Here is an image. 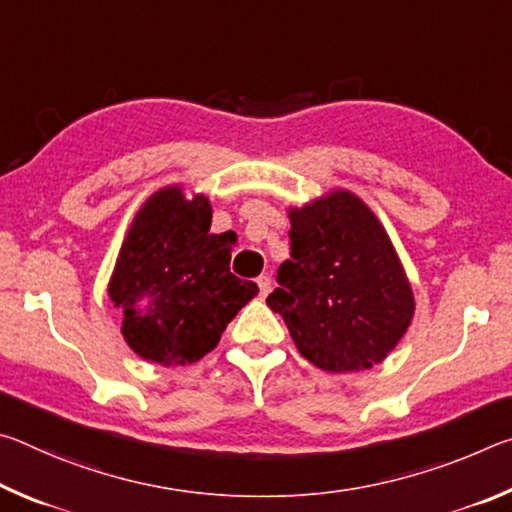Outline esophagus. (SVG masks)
<instances>
[{"mask_svg":"<svg viewBox=\"0 0 512 512\" xmlns=\"http://www.w3.org/2000/svg\"><path fill=\"white\" fill-rule=\"evenodd\" d=\"M257 287H259V296L266 298L271 293V277L268 275H259L257 277Z\"/></svg>","mask_w":512,"mask_h":512,"instance_id":"1","label":"esophagus"}]
</instances>
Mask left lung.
Here are the masks:
<instances>
[{
	"mask_svg": "<svg viewBox=\"0 0 512 512\" xmlns=\"http://www.w3.org/2000/svg\"><path fill=\"white\" fill-rule=\"evenodd\" d=\"M291 259L266 305L298 352L327 372L368 370L411 325L415 300L384 225L348 189L289 210Z\"/></svg>",
	"mask_w": 512,
	"mask_h": 512,
	"instance_id": "obj_1",
	"label": "left lung"
}]
</instances>
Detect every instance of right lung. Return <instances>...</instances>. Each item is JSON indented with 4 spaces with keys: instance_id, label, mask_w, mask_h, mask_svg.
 <instances>
[{
    "instance_id": "obj_1",
    "label": "right lung",
    "mask_w": 512,
    "mask_h": 512,
    "mask_svg": "<svg viewBox=\"0 0 512 512\" xmlns=\"http://www.w3.org/2000/svg\"><path fill=\"white\" fill-rule=\"evenodd\" d=\"M210 198L171 185L149 196L121 244L108 296L124 311L121 334L149 363L185 366L219 343L257 284L230 273L228 232L210 235Z\"/></svg>"
}]
</instances>
